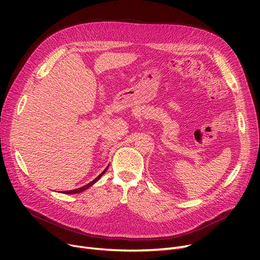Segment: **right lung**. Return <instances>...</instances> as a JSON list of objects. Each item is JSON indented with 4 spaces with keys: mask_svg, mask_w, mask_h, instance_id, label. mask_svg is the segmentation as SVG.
Wrapping results in <instances>:
<instances>
[{
    "mask_svg": "<svg viewBox=\"0 0 260 260\" xmlns=\"http://www.w3.org/2000/svg\"><path fill=\"white\" fill-rule=\"evenodd\" d=\"M108 169V167L97 177V178H94L91 182H89L88 184H86V185H83V186H82V187H79V188H76V189H72V190H64V192H63V194H78V193H81V192H83V190H85V189H87L88 187H90L92 184H94L95 182H97L100 178H101V177L103 176V174L106 172V170Z\"/></svg>",
    "mask_w": 260,
    "mask_h": 260,
    "instance_id": "right-lung-1",
    "label": "right lung"
}]
</instances>
